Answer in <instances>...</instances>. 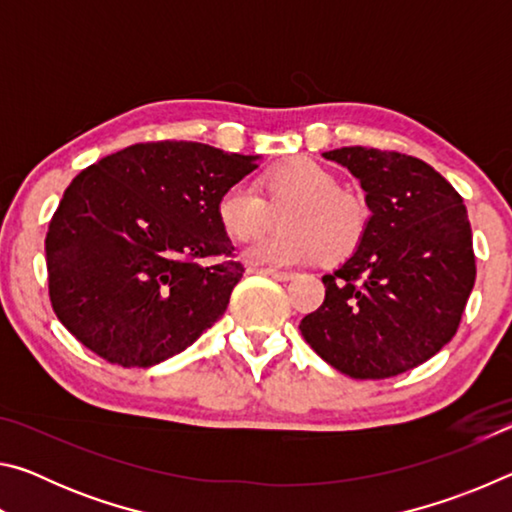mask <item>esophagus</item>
I'll list each match as a JSON object with an SVG mask.
<instances>
[{"mask_svg": "<svg viewBox=\"0 0 512 512\" xmlns=\"http://www.w3.org/2000/svg\"><path fill=\"white\" fill-rule=\"evenodd\" d=\"M257 273L268 275V277H273V280H280V282H287V280H291V277H293V273L277 271V268H257Z\"/></svg>", "mask_w": 512, "mask_h": 512, "instance_id": "esophagus-1", "label": "esophagus"}]
</instances>
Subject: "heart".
I'll return each mask as SVG.
<instances>
[{"label": "heart", "mask_w": 512, "mask_h": 512, "mask_svg": "<svg viewBox=\"0 0 512 512\" xmlns=\"http://www.w3.org/2000/svg\"><path fill=\"white\" fill-rule=\"evenodd\" d=\"M264 198L246 185H230L216 201V219L237 241L255 237L241 257L257 266H296L341 262L366 237L368 210L357 196L343 192L339 178L309 158L275 164L259 178ZM284 209L283 213L281 210ZM283 213L285 228L257 238Z\"/></svg>", "instance_id": "1"}]
</instances>
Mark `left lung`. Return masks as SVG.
I'll return each mask as SVG.
<instances>
[{
	"mask_svg": "<svg viewBox=\"0 0 512 512\" xmlns=\"http://www.w3.org/2000/svg\"><path fill=\"white\" fill-rule=\"evenodd\" d=\"M323 158L359 180L370 216L359 248L323 275V305L300 320V332L343 375H402L452 341L472 293L463 198L411 155L343 146Z\"/></svg>",
	"mask_w": 512,
	"mask_h": 512,
	"instance_id": "8db88e82",
	"label": "left lung"
}]
</instances>
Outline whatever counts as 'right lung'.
Instances as JSON below:
<instances>
[{
    "instance_id": "obj_1",
    "label": "right lung",
    "mask_w": 512,
    "mask_h": 512,
    "mask_svg": "<svg viewBox=\"0 0 512 512\" xmlns=\"http://www.w3.org/2000/svg\"><path fill=\"white\" fill-rule=\"evenodd\" d=\"M259 155L201 142L135 144L101 158L65 189L45 239L49 298L85 348L151 368L189 348L225 309L244 266L216 219L223 189Z\"/></svg>"
}]
</instances>
